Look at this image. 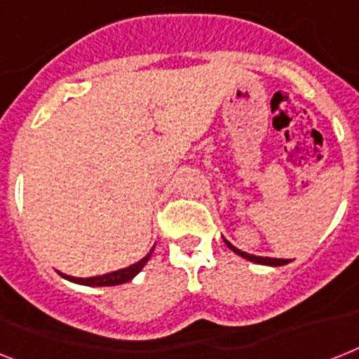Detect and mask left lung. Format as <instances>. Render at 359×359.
I'll list each match as a JSON object with an SVG mask.
<instances>
[{"instance_id":"left-lung-1","label":"left lung","mask_w":359,"mask_h":359,"mask_svg":"<svg viewBox=\"0 0 359 359\" xmlns=\"http://www.w3.org/2000/svg\"><path fill=\"white\" fill-rule=\"evenodd\" d=\"M223 240H225V238H223ZM225 243H226V247H229L230 250H234L236 255L241 256V258H245V260H249V262H255V264L269 265V267H278V265H285V264H290V262H291V260H284V258H269V256L249 255V252H245V250H240L238 247L232 245L229 240H225Z\"/></svg>"}]
</instances>
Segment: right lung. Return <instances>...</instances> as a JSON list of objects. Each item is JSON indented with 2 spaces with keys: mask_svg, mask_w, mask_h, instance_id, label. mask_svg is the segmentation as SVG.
Here are the masks:
<instances>
[{
  "mask_svg": "<svg viewBox=\"0 0 359 359\" xmlns=\"http://www.w3.org/2000/svg\"><path fill=\"white\" fill-rule=\"evenodd\" d=\"M153 249L147 252V255L142 258L140 262L136 264L129 265V267H123V269H118V271H112V273H107V275H99V276H90V278H77V276H69V275H60L66 278V280L74 282V284H81V285H90V287H104V285H119V284H125V282L133 280L134 276L138 275L140 271L144 269L145 264L149 262L151 255H153Z\"/></svg>",
  "mask_w": 359,
  "mask_h": 359,
  "instance_id": "right-lung-1",
  "label": "right lung"
}]
</instances>
